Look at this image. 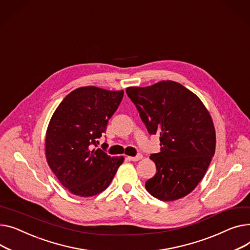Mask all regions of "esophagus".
I'll return each mask as SVG.
<instances>
[{
	"mask_svg": "<svg viewBox=\"0 0 250 250\" xmlns=\"http://www.w3.org/2000/svg\"><path fill=\"white\" fill-rule=\"evenodd\" d=\"M142 154H137L136 156H128V159L129 160H132V161H138L140 159H142Z\"/></svg>",
	"mask_w": 250,
	"mask_h": 250,
	"instance_id": "esophagus-1",
	"label": "esophagus"
}]
</instances>
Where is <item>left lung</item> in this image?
Masks as SVG:
<instances>
[{
    "mask_svg": "<svg viewBox=\"0 0 250 250\" xmlns=\"http://www.w3.org/2000/svg\"><path fill=\"white\" fill-rule=\"evenodd\" d=\"M149 134L160 135V152L150 155L156 173L145 183L161 200L181 199L197 187L215 153L216 134L202 101L172 81L126 89Z\"/></svg>",
    "mask_w": 250,
    "mask_h": 250,
    "instance_id": "8db88e82",
    "label": "left lung"
}]
</instances>
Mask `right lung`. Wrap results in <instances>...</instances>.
I'll return each mask as SVG.
<instances>
[{
  "instance_id": "right-lung-1",
  "label": "right lung",
  "mask_w": 250,
  "mask_h": 250,
  "mask_svg": "<svg viewBox=\"0 0 250 250\" xmlns=\"http://www.w3.org/2000/svg\"><path fill=\"white\" fill-rule=\"evenodd\" d=\"M123 95V91L82 86L69 93L53 113L46 131V159L58 181L71 194H100L124 161L123 156L111 157L94 148Z\"/></svg>"
}]
</instances>
